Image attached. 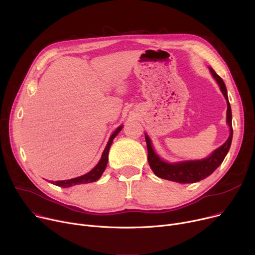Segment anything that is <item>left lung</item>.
I'll use <instances>...</instances> for the list:
<instances>
[{
    "mask_svg": "<svg viewBox=\"0 0 255 255\" xmlns=\"http://www.w3.org/2000/svg\"><path fill=\"white\" fill-rule=\"evenodd\" d=\"M211 73L213 74L214 78L217 80L218 85L220 86V90L223 93V95L227 101V114H226V120L227 124L231 129V134L227 140L218 148L217 150L214 151V153L204 159L198 160V161H186L176 164L167 163L163 160L160 159L154 152L151 140L148 135H145V141H146V148H148V161L149 164L154 171L155 175L161 179L169 180L172 182L178 183H195L200 180H204L211 173L215 170L224 160L227 152H229L231 148V143L233 139V125H232V110L231 104L229 102V97H227V91L225 84L222 80V78L214 71L212 68H210Z\"/></svg>",
    "mask_w": 255,
    "mask_h": 255,
    "instance_id": "left-lung-1",
    "label": "left lung"
}]
</instances>
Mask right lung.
<instances>
[{
  "mask_svg": "<svg viewBox=\"0 0 255 255\" xmlns=\"http://www.w3.org/2000/svg\"><path fill=\"white\" fill-rule=\"evenodd\" d=\"M122 129V126H120L119 128H117V130L113 133L109 142H107L104 152L102 154V157L100 159L99 163L94 167L90 172L86 173V175L82 176V177H77L74 179H70V180H66V181H56L53 182V185H57L59 187H63V188H67V187H71L74 185H78V184H87V183H92V182H95L98 179H100L101 175L103 173V171L105 170L107 161H109V152H110V148L113 143L114 138L117 136L118 133Z\"/></svg>",
  "mask_w": 255,
  "mask_h": 255,
  "instance_id": "1",
  "label": "right lung"
}]
</instances>
